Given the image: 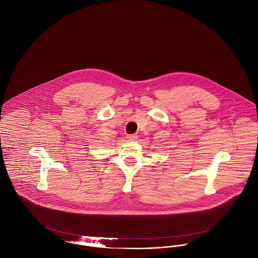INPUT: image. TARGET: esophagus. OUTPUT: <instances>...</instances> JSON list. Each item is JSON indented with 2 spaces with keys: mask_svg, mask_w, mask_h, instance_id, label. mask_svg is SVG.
<instances>
[{
  "mask_svg": "<svg viewBox=\"0 0 258 258\" xmlns=\"http://www.w3.org/2000/svg\"><path fill=\"white\" fill-rule=\"evenodd\" d=\"M137 138V135H126V140L127 141H135V139Z\"/></svg>",
  "mask_w": 258,
  "mask_h": 258,
  "instance_id": "obj_1",
  "label": "esophagus"
}]
</instances>
